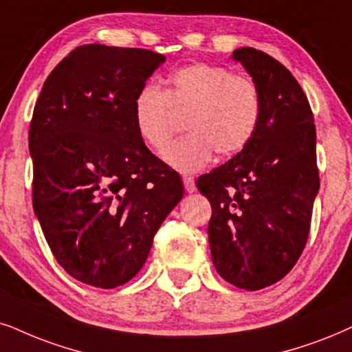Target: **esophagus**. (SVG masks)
Wrapping results in <instances>:
<instances>
[{
    "instance_id": "34e87169",
    "label": "esophagus",
    "mask_w": 352,
    "mask_h": 352,
    "mask_svg": "<svg viewBox=\"0 0 352 352\" xmlns=\"http://www.w3.org/2000/svg\"><path fill=\"white\" fill-rule=\"evenodd\" d=\"M184 185H185V190L188 191V193H193V191H197V185H195L193 177L185 175L184 177Z\"/></svg>"
}]
</instances>
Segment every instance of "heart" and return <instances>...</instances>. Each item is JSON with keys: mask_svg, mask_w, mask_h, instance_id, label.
<instances>
[{"mask_svg": "<svg viewBox=\"0 0 352 352\" xmlns=\"http://www.w3.org/2000/svg\"><path fill=\"white\" fill-rule=\"evenodd\" d=\"M188 135L166 159L182 172H195L211 161L237 154L255 136L261 118L260 89L250 78L211 63H193L167 78V87L144 84L133 100L138 135L155 153H166L179 120Z\"/></svg>", "mask_w": 352, "mask_h": 352, "instance_id": "obj_1", "label": "heart"}]
</instances>
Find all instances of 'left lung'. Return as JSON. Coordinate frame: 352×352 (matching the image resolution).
<instances>
[{
	"label": "left lung",
	"instance_id": "8db88e82",
	"mask_svg": "<svg viewBox=\"0 0 352 352\" xmlns=\"http://www.w3.org/2000/svg\"><path fill=\"white\" fill-rule=\"evenodd\" d=\"M261 94L255 136L230 161L199 177L211 203L208 224L212 263L222 279L258 291L294 268L309 239L320 188L314 113L300 84L265 52L232 55Z\"/></svg>",
	"mask_w": 352,
	"mask_h": 352
}]
</instances>
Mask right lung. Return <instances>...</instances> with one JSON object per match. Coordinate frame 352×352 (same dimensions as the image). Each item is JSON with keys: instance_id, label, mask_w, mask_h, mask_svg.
Instances as JSON below:
<instances>
[{"instance_id": "add662e5", "label": "right lung", "mask_w": 352, "mask_h": 352, "mask_svg": "<svg viewBox=\"0 0 352 352\" xmlns=\"http://www.w3.org/2000/svg\"><path fill=\"white\" fill-rule=\"evenodd\" d=\"M166 56L89 43L48 74L29 128L32 204L68 274L112 289L143 268L184 197L180 175L146 148L133 100Z\"/></svg>"}]
</instances>
